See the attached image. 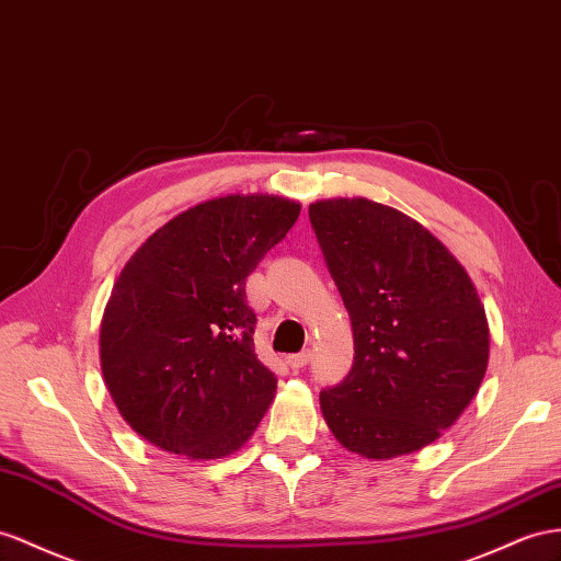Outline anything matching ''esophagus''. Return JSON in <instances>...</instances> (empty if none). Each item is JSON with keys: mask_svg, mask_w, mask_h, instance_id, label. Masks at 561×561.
<instances>
[{"mask_svg": "<svg viewBox=\"0 0 561 561\" xmlns=\"http://www.w3.org/2000/svg\"><path fill=\"white\" fill-rule=\"evenodd\" d=\"M310 363V351H300V353H294V355H286V365H289L291 369H300L306 367Z\"/></svg>", "mask_w": 561, "mask_h": 561, "instance_id": "esophagus-1", "label": "esophagus"}]
</instances>
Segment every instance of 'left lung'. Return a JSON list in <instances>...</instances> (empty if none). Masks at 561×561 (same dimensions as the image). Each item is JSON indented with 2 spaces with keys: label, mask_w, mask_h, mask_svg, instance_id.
<instances>
[{
  "label": "left lung",
  "mask_w": 561,
  "mask_h": 561,
  "mask_svg": "<svg viewBox=\"0 0 561 561\" xmlns=\"http://www.w3.org/2000/svg\"><path fill=\"white\" fill-rule=\"evenodd\" d=\"M308 215L355 346L348 377L320 393L322 417L365 459L422 450L485 377L491 332L477 286L426 227L391 206L322 198Z\"/></svg>",
  "instance_id": "1"
}]
</instances>
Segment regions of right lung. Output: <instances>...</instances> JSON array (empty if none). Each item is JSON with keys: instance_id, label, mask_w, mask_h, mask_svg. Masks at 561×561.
I'll return each instance as SVG.
<instances>
[{"instance_id": "obj_1", "label": "right lung", "mask_w": 561, "mask_h": 561, "mask_svg": "<svg viewBox=\"0 0 561 561\" xmlns=\"http://www.w3.org/2000/svg\"><path fill=\"white\" fill-rule=\"evenodd\" d=\"M275 194L196 204L121 270L99 332L121 417L156 448L206 462L237 453L265 417L277 377L253 348L247 277L298 220Z\"/></svg>"}]
</instances>
